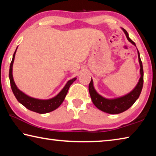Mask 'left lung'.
<instances>
[{
  "label": "left lung",
  "mask_w": 156,
  "mask_h": 156,
  "mask_svg": "<svg viewBox=\"0 0 156 156\" xmlns=\"http://www.w3.org/2000/svg\"><path fill=\"white\" fill-rule=\"evenodd\" d=\"M122 30L125 32L126 38H127V40L133 44V45L136 46L135 43L129 37L127 31L123 28ZM138 55L140 66V78L138 83L136 86V87L131 92H129V94L125 95V96L113 99L105 98L100 96L99 94H98V92L94 88L93 80L91 78L90 83L89 84V94H90L92 102H93V103L98 109L104 112L110 113V114H118V113L124 112L126 110L129 109L134 104V102L136 101L137 99L138 98L142 91V87H143L144 72L143 68H142V63L138 50Z\"/></svg>",
  "instance_id": "8db88e82"
}]
</instances>
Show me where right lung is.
Instances as JSON below:
<instances>
[{
	"instance_id": "add662e5",
	"label": "right lung",
	"mask_w": 156,
	"mask_h": 156,
	"mask_svg": "<svg viewBox=\"0 0 156 156\" xmlns=\"http://www.w3.org/2000/svg\"><path fill=\"white\" fill-rule=\"evenodd\" d=\"M17 48L16 49L14 55H13L12 60L11 62V64H10L9 73L10 84H11L12 90L16 98L17 99L18 101L20 104H22L23 106H25L29 110L38 113H47L56 109L62 103V102L64 101L66 95L67 94L69 88L71 84L77 78H73L72 80H69L62 90L59 92V94H57L55 97L52 98L47 100H41L34 98H31L27 96V95L23 93V91H21L17 87V86L15 84L14 78H13L12 67Z\"/></svg>"
}]
</instances>
